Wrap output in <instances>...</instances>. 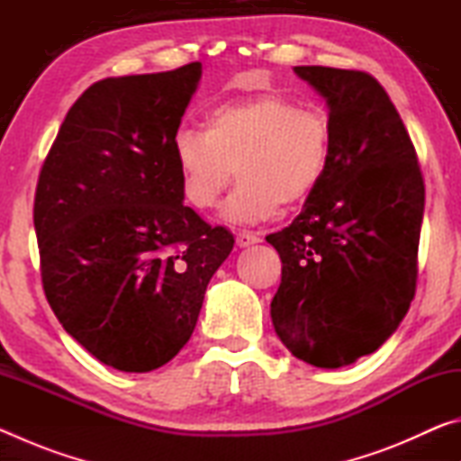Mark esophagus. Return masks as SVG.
Returning <instances> with one entry per match:
<instances>
[{
    "label": "esophagus",
    "instance_id": "obj_1",
    "mask_svg": "<svg viewBox=\"0 0 461 461\" xmlns=\"http://www.w3.org/2000/svg\"><path fill=\"white\" fill-rule=\"evenodd\" d=\"M260 240H262V238H260V233L244 230V231H240V233H238V238H236V244H238L240 248H248V246H252V244H258Z\"/></svg>",
    "mask_w": 461,
    "mask_h": 461
}]
</instances>
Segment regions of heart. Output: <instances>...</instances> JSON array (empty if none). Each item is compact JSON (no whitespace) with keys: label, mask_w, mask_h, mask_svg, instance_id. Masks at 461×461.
I'll return each instance as SVG.
<instances>
[{"label":"heart","mask_w":461,"mask_h":461,"mask_svg":"<svg viewBox=\"0 0 461 461\" xmlns=\"http://www.w3.org/2000/svg\"><path fill=\"white\" fill-rule=\"evenodd\" d=\"M331 146V122L321 109L258 93L217 104L201 130L178 131L175 160L185 199L197 209H212L238 175L221 215L254 223L276 215L280 205L307 201L327 175Z\"/></svg>","instance_id":"obj_1"}]
</instances>
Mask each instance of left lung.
<instances>
[{
	"mask_svg": "<svg viewBox=\"0 0 461 461\" xmlns=\"http://www.w3.org/2000/svg\"><path fill=\"white\" fill-rule=\"evenodd\" d=\"M294 73L327 99L333 146L327 175L303 212L267 236L283 260L270 317L294 357L341 368L376 352L407 315L425 183L409 131L370 73Z\"/></svg>",
	"mask_w": 461,
	"mask_h": 461,
	"instance_id": "8db88e82",
	"label": "left lung"
}]
</instances>
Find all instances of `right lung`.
I'll use <instances>...</instances> for the list:
<instances>
[{
    "label": "right lung",
    "mask_w": 461,
    "mask_h": 461,
    "mask_svg": "<svg viewBox=\"0 0 461 461\" xmlns=\"http://www.w3.org/2000/svg\"><path fill=\"white\" fill-rule=\"evenodd\" d=\"M201 62L93 83L34 194L44 294L99 362L150 372L181 352L233 236L183 205L175 138Z\"/></svg>",
    "instance_id": "1"
}]
</instances>
